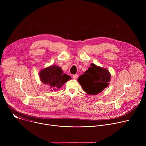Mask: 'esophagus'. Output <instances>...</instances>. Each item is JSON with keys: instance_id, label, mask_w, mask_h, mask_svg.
I'll return each mask as SVG.
<instances>
[{"instance_id": "34e87169", "label": "esophagus", "mask_w": 146, "mask_h": 146, "mask_svg": "<svg viewBox=\"0 0 146 146\" xmlns=\"http://www.w3.org/2000/svg\"><path fill=\"white\" fill-rule=\"evenodd\" d=\"M78 74H74V75H73V78H74V79H77V78H78Z\"/></svg>"}]
</instances>
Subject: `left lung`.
<instances>
[{"mask_svg":"<svg viewBox=\"0 0 146 146\" xmlns=\"http://www.w3.org/2000/svg\"><path fill=\"white\" fill-rule=\"evenodd\" d=\"M111 74L109 71L94 64H91L83 74L78 78V82L87 94L97 95L109 85Z\"/></svg>","mask_w":146,"mask_h":146,"instance_id":"left-lung-1","label":"left lung"}]
</instances>
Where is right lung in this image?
Wrapping results in <instances>:
<instances>
[{"instance_id": "1", "label": "right lung", "mask_w": 146, "mask_h": 146, "mask_svg": "<svg viewBox=\"0 0 146 146\" xmlns=\"http://www.w3.org/2000/svg\"><path fill=\"white\" fill-rule=\"evenodd\" d=\"M39 77L40 81L49 86L51 91L60 88L72 78L70 76L64 73L60 67L55 65L41 69L39 72Z\"/></svg>"}]
</instances>
